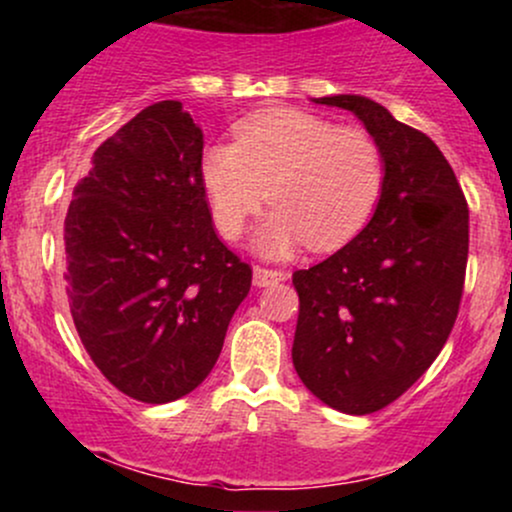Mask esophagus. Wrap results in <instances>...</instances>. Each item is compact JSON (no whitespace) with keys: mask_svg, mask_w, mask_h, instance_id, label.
<instances>
[{"mask_svg":"<svg viewBox=\"0 0 512 512\" xmlns=\"http://www.w3.org/2000/svg\"><path fill=\"white\" fill-rule=\"evenodd\" d=\"M289 279V274L281 272V269H267V267H255V272H252V281H255V286H272V284H279V281H286Z\"/></svg>","mask_w":512,"mask_h":512,"instance_id":"obj_1","label":"esophagus"}]
</instances>
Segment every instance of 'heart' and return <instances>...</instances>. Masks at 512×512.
<instances>
[{
  "label": "heart",
  "mask_w": 512,
  "mask_h": 512,
  "mask_svg": "<svg viewBox=\"0 0 512 512\" xmlns=\"http://www.w3.org/2000/svg\"><path fill=\"white\" fill-rule=\"evenodd\" d=\"M199 170L223 238H240L262 204H272L255 238L267 257L303 243L317 252L342 248L366 226L385 185L373 134L298 108L245 117L236 144L207 146Z\"/></svg>",
  "instance_id": "b5f03b06"
}]
</instances>
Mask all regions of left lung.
I'll use <instances>...</instances> for the list:
<instances>
[{
    "mask_svg": "<svg viewBox=\"0 0 512 512\" xmlns=\"http://www.w3.org/2000/svg\"><path fill=\"white\" fill-rule=\"evenodd\" d=\"M351 110L385 156L373 219L325 262L293 272V366L327 407L373 414L409 390L460 310L469 209L440 149L366 96L315 98Z\"/></svg>",
    "mask_w": 512,
    "mask_h": 512,
    "instance_id": "obj_1",
    "label": "left lung"
}]
</instances>
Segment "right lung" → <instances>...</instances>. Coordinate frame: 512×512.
Wrapping results in <instances>:
<instances>
[{"label": "right lung", "mask_w": 512, "mask_h": 512, "mask_svg": "<svg viewBox=\"0 0 512 512\" xmlns=\"http://www.w3.org/2000/svg\"><path fill=\"white\" fill-rule=\"evenodd\" d=\"M204 134L161 101L98 146L64 219L81 344L127 397L166 404L202 385L252 284L221 243L202 185Z\"/></svg>", "instance_id": "1"}]
</instances>
